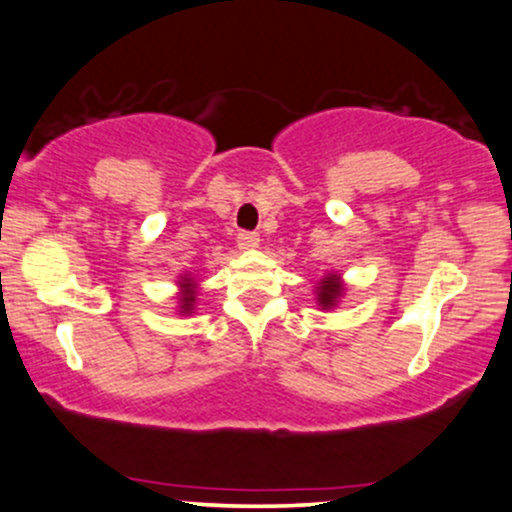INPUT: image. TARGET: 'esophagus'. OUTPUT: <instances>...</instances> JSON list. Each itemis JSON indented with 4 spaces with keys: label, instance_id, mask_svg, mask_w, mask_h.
<instances>
[{
    "label": "esophagus",
    "instance_id": "obj_1",
    "mask_svg": "<svg viewBox=\"0 0 512 512\" xmlns=\"http://www.w3.org/2000/svg\"><path fill=\"white\" fill-rule=\"evenodd\" d=\"M238 248L243 252L257 250V248H260V236H257V233H250V231L238 233Z\"/></svg>",
    "mask_w": 512,
    "mask_h": 512
}]
</instances>
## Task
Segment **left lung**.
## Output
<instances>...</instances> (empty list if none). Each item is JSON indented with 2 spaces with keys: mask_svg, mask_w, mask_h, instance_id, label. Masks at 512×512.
Masks as SVG:
<instances>
[{
  "mask_svg": "<svg viewBox=\"0 0 512 512\" xmlns=\"http://www.w3.org/2000/svg\"><path fill=\"white\" fill-rule=\"evenodd\" d=\"M344 279H342V274H337V272H330V274H325L322 276L320 281H317V286H315V301H317V308L320 310H332V308H337L339 305V301H342L344 298Z\"/></svg>",
  "mask_w": 512,
  "mask_h": 512,
  "instance_id": "1",
  "label": "left lung"
}]
</instances>
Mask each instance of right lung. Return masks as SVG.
I'll use <instances>...</instances> for the list:
<instances>
[{"mask_svg":"<svg viewBox=\"0 0 512 512\" xmlns=\"http://www.w3.org/2000/svg\"><path fill=\"white\" fill-rule=\"evenodd\" d=\"M197 289H199V281L195 274L185 272L178 276V293H175V298H178V315L195 313Z\"/></svg>","mask_w":512,"mask_h":512,"instance_id":"1","label":"right lung"}]
</instances>
